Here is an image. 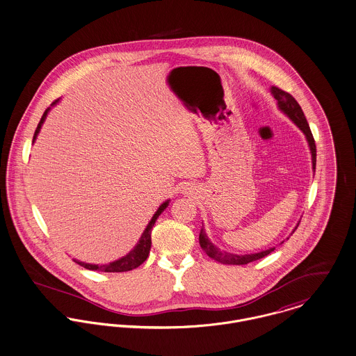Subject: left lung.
<instances>
[{
    "instance_id": "8db88e82",
    "label": "left lung",
    "mask_w": 356,
    "mask_h": 356,
    "mask_svg": "<svg viewBox=\"0 0 356 356\" xmlns=\"http://www.w3.org/2000/svg\"><path fill=\"white\" fill-rule=\"evenodd\" d=\"M271 93L274 95L275 100H277L279 108L283 111L301 129L302 133L306 136V139H307L309 146H310V152H312L313 169L316 170V143H314L313 134L310 131V127L307 124V120H306V118L303 115L301 106L298 104V102L290 93L282 90L277 86H273L271 88ZM199 244L202 246V249L207 253L209 257L217 260V261L222 263V264H230V266H243V264H248L250 261H256L259 259L266 257L267 254H270L271 252L275 250V248H270L267 250H263V252H259V253H254V254H241V256L240 254L227 253V252H222L213 243H210V240L207 238V236H206L203 229L200 230V234H199Z\"/></svg>"
}]
</instances>
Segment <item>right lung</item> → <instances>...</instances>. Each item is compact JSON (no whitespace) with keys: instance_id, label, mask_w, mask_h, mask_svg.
<instances>
[{"instance_id":"1","label":"right lung","mask_w":356,"mask_h":356,"mask_svg":"<svg viewBox=\"0 0 356 356\" xmlns=\"http://www.w3.org/2000/svg\"><path fill=\"white\" fill-rule=\"evenodd\" d=\"M56 102H58V100L53 102L51 106H54ZM49 110H50V108H47V110L44 111V113H43V116H42V119H40V122H39V124H38V127H36V130H35L32 142H35L38 133L40 131V127H42V124H43V122H44V119H46V116H47ZM168 203H169V202H165V203H163V204L159 207V210L156 211V214L153 216V218L149 222V225L146 226L145 232L142 233L139 243H138L136 248H134L129 254H126L124 257H122V259H119V260H116V261H113V263H110V264H104V266L86 264V263H82V261H76V263L80 264L81 267L86 268V270L102 271V273H126V271H131V270L137 268V267H139V266L147 259V256H149V250H150V246H152V237H150L152 229H153V226H154L157 218L160 217V214L166 209Z\"/></svg>"}]
</instances>
